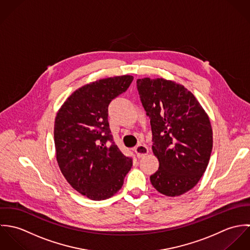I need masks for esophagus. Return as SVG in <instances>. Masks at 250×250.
<instances>
[{"mask_svg": "<svg viewBox=\"0 0 250 250\" xmlns=\"http://www.w3.org/2000/svg\"><path fill=\"white\" fill-rule=\"evenodd\" d=\"M135 152H136L138 158H143L148 154L149 150H148V147L146 145L139 144L137 147H135Z\"/></svg>", "mask_w": 250, "mask_h": 250, "instance_id": "esophagus-1", "label": "esophagus"}]
</instances>
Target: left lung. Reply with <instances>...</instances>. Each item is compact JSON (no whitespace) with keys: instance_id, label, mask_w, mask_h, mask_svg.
Segmentation results:
<instances>
[{"instance_id":"obj_1","label":"left lung","mask_w":250,"mask_h":250,"mask_svg":"<svg viewBox=\"0 0 250 250\" xmlns=\"http://www.w3.org/2000/svg\"><path fill=\"white\" fill-rule=\"evenodd\" d=\"M137 86L152 129L159 169L152 186L167 196L191 189L204 174L213 148L207 112L184 85L163 78L138 79Z\"/></svg>"}]
</instances>
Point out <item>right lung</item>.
<instances>
[{
  "instance_id": "obj_1",
  "label": "right lung",
  "mask_w": 250,
  "mask_h": 250,
  "mask_svg": "<svg viewBox=\"0 0 250 250\" xmlns=\"http://www.w3.org/2000/svg\"><path fill=\"white\" fill-rule=\"evenodd\" d=\"M134 77L101 79L75 90L59 109L54 128L56 157L60 169L79 193L104 200L123 186L133 166L112 142L107 107L125 92Z\"/></svg>"
}]
</instances>
